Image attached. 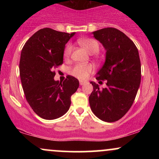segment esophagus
Returning <instances> with one entry per match:
<instances>
[{
  "instance_id": "34e87169",
  "label": "esophagus",
  "mask_w": 159,
  "mask_h": 159,
  "mask_svg": "<svg viewBox=\"0 0 159 159\" xmlns=\"http://www.w3.org/2000/svg\"><path fill=\"white\" fill-rule=\"evenodd\" d=\"M79 84H80V85H84L85 84V81H79Z\"/></svg>"
}]
</instances>
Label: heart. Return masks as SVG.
Masks as SVG:
<instances>
[{"instance_id": "b5f03b06", "label": "heart", "mask_w": 159, "mask_h": 159, "mask_svg": "<svg viewBox=\"0 0 159 159\" xmlns=\"http://www.w3.org/2000/svg\"><path fill=\"white\" fill-rule=\"evenodd\" d=\"M79 44L85 48L90 54H96L99 51V43L96 39L92 38H87V39H80L78 41ZM72 47L71 44H68L66 46L63 52V56L66 59L69 57L72 53ZM93 71V66L88 63V64H76L70 69V73L75 77L79 79H86L89 76V75L92 73Z\"/></svg>"}]
</instances>
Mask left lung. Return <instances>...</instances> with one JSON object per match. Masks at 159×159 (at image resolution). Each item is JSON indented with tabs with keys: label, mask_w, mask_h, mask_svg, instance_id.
Returning <instances> with one entry per match:
<instances>
[{
	"label": "left lung",
	"mask_w": 159,
	"mask_h": 159,
	"mask_svg": "<svg viewBox=\"0 0 159 159\" xmlns=\"http://www.w3.org/2000/svg\"><path fill=\"white\" fill-rule=\"evenodd\" d=\"M93 34L106 50L105 63L96 78L106 81L107 87L99 89L90 82L93 91L89 102L98 118L112 123L126 114L136 97L141 78L139 53L132 40L116 28L106 27Z\"/></svg>",
	"instance_id": "8db88e82"
}]
</instances>
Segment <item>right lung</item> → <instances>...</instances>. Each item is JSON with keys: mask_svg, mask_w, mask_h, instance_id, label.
Segmentation results:
<instances>
[{"mask_svg": "<svg viewBox=\"0 0 159 159\" xmlns=\"http://www.w3.org/2000/svg\"><path fill=\"white\" fill-rule=\"evenodd\" d=\"M75 33L40 29L24 45L19 73L25 98L33 111L45 120L61 117L69 110L71 96L79 81L67 75L63 83L54 81V69L63 64L65 45Z\"/></svg>", "mask_w": 159, "mask_h": 159, "instance_id": "right-lung-1", "label": "right lung"}]
</instances>
